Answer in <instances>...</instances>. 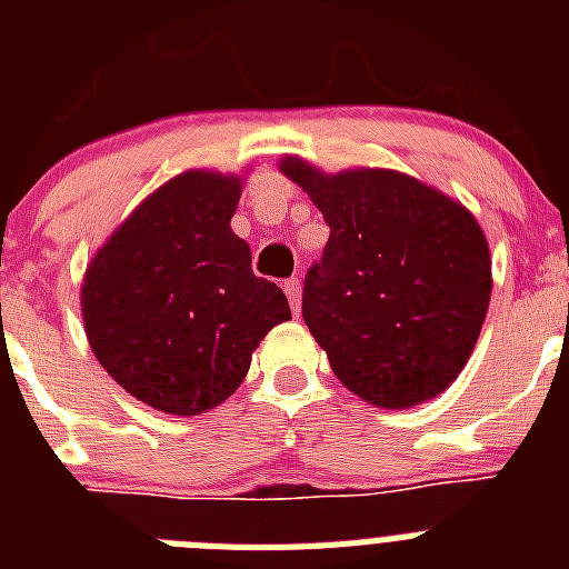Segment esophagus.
<instances>
[{"mask_svg": "<svg viewBox=\"0 0 569 569\" xmlns=\"http://www.w3.org/2000/svg\"><path fill=\"white\" fill-rule=\"evenodd\" d=\"M284 293H288L290 299V308H293V313H299V299H301V281L296 279H288L284 281Z\"/></svg>", "mask_w": 569, "mask_h": 569, "instance_id": "1", "label": "esophagus"}]
</instances>
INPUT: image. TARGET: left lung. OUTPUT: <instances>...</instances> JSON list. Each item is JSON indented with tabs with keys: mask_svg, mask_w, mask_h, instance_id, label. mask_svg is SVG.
I'll use <instances>...</instances> for the list:
<instances>
[{
	"mask_svg": "<svg viewBox=\"0 0 569 569\" xmlns=\"http://www.w3.org/2000/svg\"><path fill=\"white\" fill-rule=\"evenodd\" d=\"M281 170L308 190L330 239L305 276L301 316L347 390L413 407L470 359L490 305V250L453 199L393 170Z\"/></svg>",
	"mask_w": 569,
	"mask_h": 569,
	"instance_id": "obj_1",
	"label": "left lung"
}]
</instances>
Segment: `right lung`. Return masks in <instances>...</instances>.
<instances>
[{
	"label": "right lung",
	"mask_w": 569,
	"mask_h": 569,
	"mask_svg": "<svg viewBox=\"0 0 569 569\" xmlns=\"http://www.w3.org/2000/svg\"><path fill=\"white\" fill-rule=\"evenodd\" d=\"M233 176H176L90 261L82 313L99 365L144 405L196 416L241 385L256 345L290 319L230 230Z\"/></svg>",
	"instance_id": "right-lung-1"
}]
</instances>
